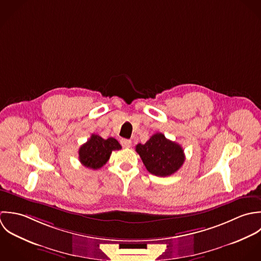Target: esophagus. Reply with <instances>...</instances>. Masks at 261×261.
Here are the masks:
<instances>
[{
  "instance_id": "esophagus-1",
  "label": "esophagus",
  "mask_w": 261,
  "mask_h": 261,
  "mask_svg": "<svg viewBox=\"0 0 261 261\" xmlns=\"http://www.w3.org/2000/svg\"><path fill=\"white\" fill-rule=\"evenodd\" d=\"M120 143H121V145L123 146V147H125V148H129V147H131V140H129V139H125V138H122L121 140H120Z\"/></svg>"
}]
</instances>
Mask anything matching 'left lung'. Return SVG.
Masks as SVG:
<instances>
[{
    "mask_svg": "<svg viewBox=\"0 0 261 261\" xmlns=\"http://www.w3.org/2000/svg\"><path fill=\"white\" fill-rule=\"evenodd\" d=\"M135 150L146 169L156 176L173 174L185 162L181 146L165 138L162 133H155L144 144H137Z\"/></svg>",
    "mask_w": 261,
    "mask_h": 261,
    "instance_id": "left-lung-1",
    "label": "left lung"
}]
</instances>
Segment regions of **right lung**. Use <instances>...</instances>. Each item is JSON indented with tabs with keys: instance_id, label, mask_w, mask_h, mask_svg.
I'll return each instance as SVG.
<instances>
[{
	"instance_id": "1",
	"label": "right lung",
	"mask_w": 261,
	"mask_h": 261,
	"mask_svg": "<svg viewBox=\"0 0 261 261\" xmlns=\"http://www.w3.org/2000/svg\"><path fill=\"white\" fill-rule=\"evenodd\" d=\"M121 148L120 143L113 137L104 139L99 135L92 134L91 138L81 146L79 158L84 166L99 169L109 160L112 151Z\"/></svg>"
}]
</instances>
